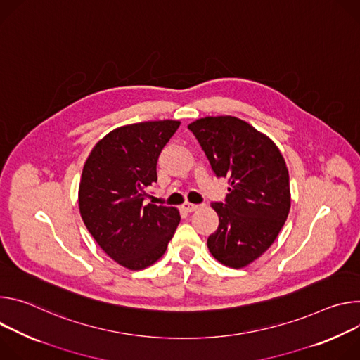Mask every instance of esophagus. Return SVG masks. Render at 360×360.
Segmentation results:
<instances>
[{
    "mask_svg": "<svg viewBox=\"0 0 360 360\" xmlns=\"http://www.w3.org/2000/svg\"><path fill=\"white\" fill-rule=\"evenodd\" d=\"M181 207H183V210H184V212H187V213H191V212L197 210V207H198V206H197V205H193V203H188V202H186V203H184Z\"/></svg>",
    "mask_w": 360,
    "mask_h": 360,
    "instance_id": "34e87169",
    "label": "esophagus"
}]
</instances>
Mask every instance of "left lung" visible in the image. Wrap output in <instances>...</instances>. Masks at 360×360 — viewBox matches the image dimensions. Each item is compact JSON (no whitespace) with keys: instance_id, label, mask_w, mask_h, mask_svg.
<instances>
[{"instance_id":"1","label":"left lung","mask_w":360,"mask_h":360,"mask_svg":"<svg viewBox=\"0 0 360 360\" xmlns=\"http://www.w3.org/2000/svg\"><path fill=\"white\" fill-rule=\"evenodd\" d=\"M217 177L229 180L224 202L212 203L219 216L207 248L220 263L240 269L276 240L290 210L289 172L277 146L243 120L205 117L187 126Z\"/></svg>"}]
</instances>
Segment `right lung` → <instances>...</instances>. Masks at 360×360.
Here are the masks:
<instances>
[{"mask_svg":"<svg viewBox=\"0 0 360 360\" xmlns=\"http://www.w3.org/2000/svg\"><path fill=\"white\" fill-rule=\"evenodd\" d=\"M180 122L118 127L91 150L78 188L83 221L118 264L141 270L162 257L180 223L174 207L144 205L157 181V160Z\"/></svg>","mask_w":360,"mask_h":360,"instance_id":"1","label":"right lung"}]
</instances>
